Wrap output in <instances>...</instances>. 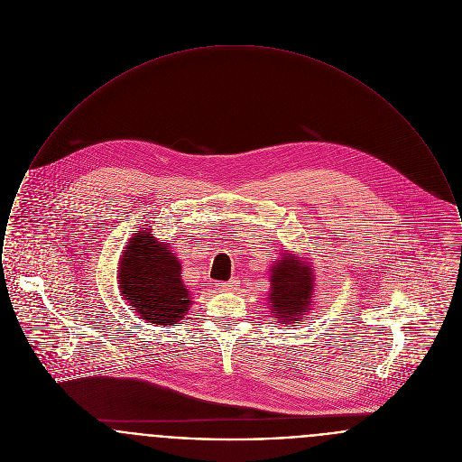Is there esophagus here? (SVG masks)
<instances>
[{
    "label": "esophagus",
    "instance_id": "34e87169",
    "mask_svg": "<svg viewBox=\"0 0 462 462\" xmlns=\"http://www.w3.org/2000/svg\"><path fill=\"white\" fill-rule=\"evenodd\" d=\"M218 289L222 292H235L238 289V282L236 280H229V282H224V283H218Z\"/></svg>",
    "mask_w": 462,
    "mask_h": 462
}]
</instances>
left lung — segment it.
I'll list each match as a JSON object with an SVG mask.
<instances>
[{"label":"left lung","instance_id":"left-lung-1","mask_svg":"<svg viewBox=\"0 0 462 462\" xmlns=\"http://www.w3.org/2000/svg\"><path fill=\"white\" fill-rule=\"evenodd\" d=\"M270 310L280 324H300L313 300V266L307 259L283 252L272 266Z\"/></svg>","mask_w":462,"mask_h":462}]
</instances>
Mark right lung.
<instances>
[{"label": "right lung", "mask_w": 462, "mask_h": 462, "mask_svg": "<svg viewBox=\"0 0 462 462\" xmlns=\"http://www.w3.org/2000/svg\"><path fill=\"white\" fill-rule=\"evenodd\" d=\"M117 272L124 300L147 322L177 324L192 305L182 264L168 244L155 240L147 227L129 238Z\"/></svg>", "instance_id": "1"}]
</instances>
